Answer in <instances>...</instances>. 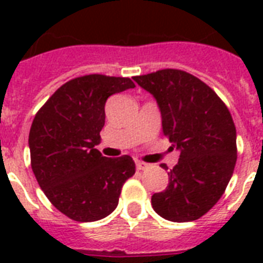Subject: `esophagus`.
<instances>
[{
    "label": "esophagus",
    "instance_id": "34e87169",
    "mask_svg": "<svg viewBox=\"0 0 263 263\" xmlns=\"http://www.w3.org/2000/svg\"><path fill=\"white\" fill-rule=\"evenodd\" d=\"M135 165H136V169H138V171H143V169L147 168V164H146V162H143V161L136 160Z\"/></svg>",
    "mask_w": 263,
    "mask_h": 263
}]
</instances>
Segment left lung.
I'll return each mask as SVG.
<instances>
[{
    "mask_svg": "<svg viewBox=\"0 0 263 263\" xmlns=\"http://www.w3.org/2000/svg\"><path fill=\"white\" fill-rule=\"evenodd\" d=\"M134 80L154 97L162 132L180 153L166 190L152 196L153 209L173 222L198 220L222 196L236 165L232 116L208 84L187 72L162 69Z\"/></svg>",
    "mask_w": 263,
    "mask_h": 263,
    "instance_id": "8db88e82",
    "label": "left lung"
}]
</instances>
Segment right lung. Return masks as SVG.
Listing matches in <instances>:
<instances>
[{
	"label": "right lung",
	"instance_id": "obj_1",
	"mask_svg": "<svg viewBox=\"0 0 263 263\" xmlns=\"http://www.w3.org/2000/svg\"><path fill=\"white\" fill-rule=\"evenodd\" d=\"M128 78L87 75L63 84L35 116L28 136L31 168L55 209L79 222L109 216L124 183L135 173L129 156L103 157L95 148L105 103L134 88Z\"/></svg>",
	"mask_w": 263,
	"mask_h": 263
}]
</instances>
